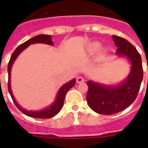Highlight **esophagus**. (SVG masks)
I'll return each instance as SVG.
<instances>
[{"instance_id":"obj_1","label":"esophagus","mask_w":148,"mask_h":148,"mask_svg":"<svg viewBox=\"0 0 148 148\" xmlns=\"http://www.w3.org/2000/svg\"><path fill=\"white\" fill-rule=\"evenodd\" d=\"M84 81V77H82L79 76L77 77V84L83 83Z\"/></svg>"}]
</instances>
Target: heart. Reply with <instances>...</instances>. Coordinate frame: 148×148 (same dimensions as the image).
<instances>
[{"label":"heart","instance_id":"heart-1","mask_svg":"<svg viewBox=\"0 0 148 148\" xmlns=\"http://www.w3.org/2000/svg\"><path fill=\"white\" fill-rule=\"evenodd\" d=\"M101 48V45L99 43H94L90 46V50L92 51H97Z\"/></svg>","mask_w":148,"mask_h":148}]
</instances>
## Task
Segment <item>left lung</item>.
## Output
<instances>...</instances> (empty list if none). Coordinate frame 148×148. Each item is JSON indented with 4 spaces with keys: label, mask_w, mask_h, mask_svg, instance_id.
<instances>
[{
    "label": "left lung",
    "mask_w": 148,
    "mask_h": 148,
    "mask_svg": "<svg viewBox=\"0 0 148 148\" xmlns=\"http://www.w3.org/2000/svg\"><path fill=\"white\" fill-rule=\"evenodd\" d=\"M116 54L125 57L131 64L130 74L125 81L117 86H106L89 81L87 101L96 113L110 115L124 110L136 99L143 80L141 57L135 47L126 39L113 35Z\"/></svg>",
    "instance_id": "obj_1"
}]
</instances>
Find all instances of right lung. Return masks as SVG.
Wrapping results in <instances>:
<instances>
[{"label": "right lung", "instance_id": "add662e5", "mask_svg": "<svg viewBox=\"0 0 148 148\" xmlns=\"http://www.w3.org/2000/svg\"><path fill=\"white\" fill-rule=\"evenodd\" d=\"M36 43H41V44H46V45H53V43L51 40V36L47 35V34H40V35L35 36L34 38H32L30 40H27L24 43L19 45L18 47L15 49L14 53L10 57V59L9 60L8 66V91L10 93V97L12 98L14 103L15 105L17 106V108L21 111L23 114H24L27 116L31 117H35V118H51V117H54L56 114H58L59 111L60 110L61 108L64 105V101L65 95L67 94L68 90L74 87L75 83H76V79H73L68 83L65 84L60 88V90H58V95L56 97L55 101H53V103L51 106L47 107L45 109H43L41 110H27L24 108H22L21 106L17 103V101L15 100L14 95H13L12 90H11V87H10V71H11V67H12L13 63L14 62L17 56L19 55L20 53H21L22 51H24L26 47H27L30 45L32 44H36Z\"/></svg>", "mask_w": 148, "mask_h": 148}]
</instances>
